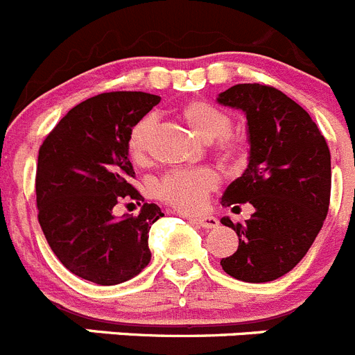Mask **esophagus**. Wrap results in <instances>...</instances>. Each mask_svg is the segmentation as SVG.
<instances>
[{
	"label": "esophagus",
	"mask_w": 355,
	"mask_h": 355,
	"mask_svg": "<svg viewBox=\"0 0 355 355\" xmlns=\"http://www.w3.org/2000/svg\"><path fill=\"white\" fill-rule=\"evenodd\" d=\"M191 223L197 227H202V229H214L218 227V220L214 216H209V214H204V216H191Z\"/></svg>",
	"instance_id": "esophagus-1"
}]
</instances>
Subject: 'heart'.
Wrapping results in <instances>:
<instances>
[{"label": "heart", "instance_id": "obj_1", "mask_svg": "<svg viewBox=\"0 0 355 355\" xmlns=\"http://www.w3.org/2000/svg\"><path fill=\"white\" fill-rule=\"evenodd\" d=\"M180 116L188 128L204 142H213V149L227 165H243L248 151L245 135L230 132L229 114L207 100H190L180 109ZM155 132V118L146 116L133 126L128 135V155L135 164L148 162V148ZM220 178L213 168H180L171 171L155 183V197L180 211H197L206 204Z\"/></svg>", "mask_w": 355, "mask_h": 355}]
</instances>
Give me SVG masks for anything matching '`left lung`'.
<instances>
[{"mask_svg": "<svg viewBox=\"0 0 355 355\" xmlns=\"http://www.w3.org/2000/svg\"><path fill=\"white\" fill-rule=\"evenodd\" d=\"M248 121L250 158L241 178L227 187L222 206L250 202L245 223L222 218L236 230V253L220 260L223 271L248 284L287 275L301 262L329 211L331 153L303 107L264 84H236L218 95Z\"/></svg>", "mask_w": 355, "mask_h": 355, "instance_id": "left-lung-1", "label": "left lung"}]
</instances>
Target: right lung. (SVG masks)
<instances>
[{
  "label": "right lung",
  "instance_id": "add662e5",
  "mask_svg": "<svg viewBox=\"0 0 355 355\" xmlns=\"http://www.w3.org/2000/svg\"><path fill=\"white\" fill-rule=\"evenodd\" d=\"M160 96L112 91L76 105L45 137L38 151V222L54 255L80 278L118 285L151 260L149 229L160 216L144 202L139 216L116 218L114 206L139 200L128 158V135Z\"/></svg>",
  "mask_w": 355,
  "mask_h": 355
}]
</instances>
